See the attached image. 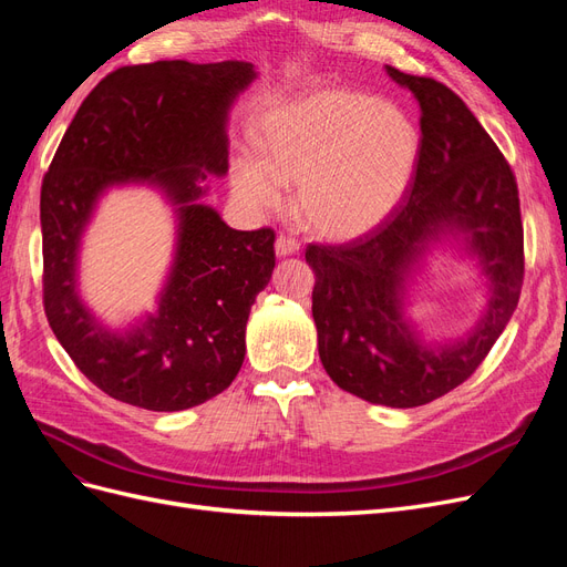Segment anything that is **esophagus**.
Masks as SVG:
<instances>
[{"label":"esophagus","instance_id":"1","mask_svg":"<svg viewBox=\"0 0 567 567\" xmlns=\"http://www.w3.org/2000/svg\"><path fill=\"white\" fill-rule=\"evenodd\" d=\"M274 250H277L279 257H286V255H296L300 250V244L298 238L293 236H277V244H274Z\"/></svg>","mask_w":567,"mask_h":567}]
</instances>
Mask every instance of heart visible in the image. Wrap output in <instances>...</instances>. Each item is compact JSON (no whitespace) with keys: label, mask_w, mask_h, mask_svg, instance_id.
Instances as JSON below:
<instances>
[{"label":"heart","mask_w":567,"mask_h":567,"mask_svg":"<svg viewBox=\"0 0 567 567\" xmlns=\"http://www.w3.org/2000/svg\"><path fill=\"white\" fill-rule=\"evenodd\" d=\"M262 158L231 169L236 196L255 210L281 203L298 184L296 208L331 238L369 234L398 208L419 163L416 125L379 96L323 90L274 111L262 125Z\"/></svg>","instance_id":"heart-1"}]
</instances>
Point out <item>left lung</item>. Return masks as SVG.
<instances>
[{
	"label": "left lung",
	"instance_id": "8db88e82",
	"mask_svg": "<svg viewBox=\"0 0 567 567\" xmlns=\"http://www.w3.org/2000/svg\"><path fill=\"white\" fill-rule=\"evenodd\" d=\"M388 75L421 106V151L402 200L379 227L350 244H310L312 317L331 381L371 404L433 402L483 364L516 312L525 255L518 184L504 153L468 106L433 78ZM463 235L491 281L488 310L463 341L425 343L403 317V290L422 252Z\"/></svg>",
	"mask_w": 567,
	"mask_h": 567
}]
</instances>
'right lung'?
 Wrapping results in <instances>:
<instances>
[{
	"label": "right lung",
	"mask_w": 567,
	"mask_h": 567,
	"mask_svg": "<svg viewBox=\"0 0 567 567\" xmlns=\"http://www.w3.org/2000/svg\"><path fill=\"white\" fill-rule=\"evenodd\" d=\"M252 80L246 61L117 68L82 101L42 179L44 312L75 367L113 400L198 406L244 364L250 307L277 262L274 229L236 231L200 198L208 175H227V115ZM130 181L156 183L178 205V250L157 315L113 334L76 296V252L100 194Z\"/></svg>",
	"instance_id": "1"
}]
</instances>
